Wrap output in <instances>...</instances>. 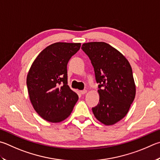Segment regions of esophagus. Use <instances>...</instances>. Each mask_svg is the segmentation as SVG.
Masks as SVG:
<instances>
[{
    "label": "esophagus",
    "instance_id": "esophagus-1",
    "mask_svg": "<svg viewBox=\"0 0 160 160\" xmlns=\"http://www.w3.org/2000/svg\"><path fill=\"white\" fill-rule=\"evenodd\" d=\"M87 92H88V90H86V89H84V90H82V91H80V93L82 94H85Z\"/></svg>",
    "mask_w": 160,
    "mask_h": 160
}]
</instances>
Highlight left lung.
<instances>
[{
  "instance_id": "1",
  "label": "left lung",
  "mask_w": 160,
  "mask_h": 160,
  "mask_svg": "<svg viewBox=\"0 0 160 160\" xmlns=\"http://www.w3.org/2000/svg\"><path fill=\"white\" fill-rule=\"evenodd\" d=\"M98 85L99 103L92 108L95 118L105 125H112L125 117L136 96V85L128 60L104 42L84 43Z\"/></svg>"
}]
</instances>
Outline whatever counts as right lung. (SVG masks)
<instances>
[{
    "mask_svg": "<svg viewBox=\"0 0 160 160\" xmlns=\"http://www.w3.org/2000/svg\"><path fill=\"white\" fill-rule=\"evenodd\" d=\"M80 43L55 42L32 63L27 78L31 103L40 117L57 123L71 115L78 96L68 85L67 64Z\"/></svg>",
    "mask_w": 160,
    "mask_h": 160,
    "instance_id": "add662e5",
    "label": "right lung"
}]
</instances>
